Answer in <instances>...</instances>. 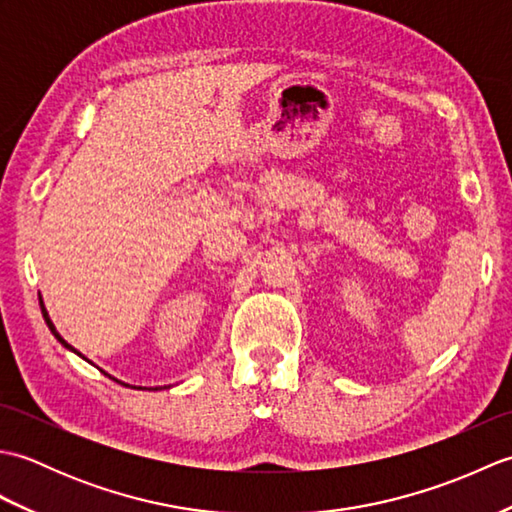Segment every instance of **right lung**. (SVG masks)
Returning a JSON list of instances; mask_svg holds the SVG:
<instances>
[{
	"mask_svg": "<svg viewBox=\"0 0 512 512\" xmlns=\"http://www.w3.org/2000/svg\"><path fill=\"white\" fill-rule=\"evenodd\" d=\"M41 312H43V319H46V323H48V328H50V332H52L54 336H57V339H59V341H61V343H63L65 347H68V350L76 352V350H74V347H72V345H68V343H65V341L61 339V336H59V332H57V330H54V325H52V321H50V317H48V312H46V308H43V306H41ZM76 354H79V352H76ZM114 380H116V378H114ZM116 383H118V380H116ZM123 385H125V383H123ZM125 387H127V385H125Z\"/></svg>",
	"mask_w": 512,
	"mask_h": 512,
	"instance_id": "1",
	"label": "right lung"
}]
</instances>
